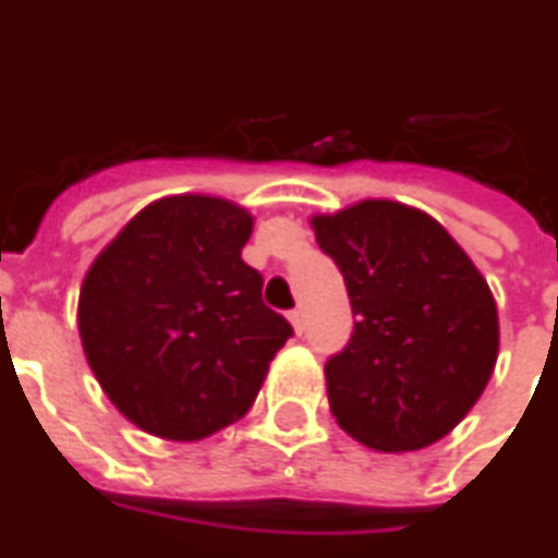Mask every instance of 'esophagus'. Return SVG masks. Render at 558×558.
I'll return each instance as SVG.
<instances>
[{
  "label": "esophagus",
  "instance_id": "esophagus-1",
  "mask_svg": "<svg viewBox=\"0 0 558 558\" xmlns=\"http://www.w3.org/2000/svg\"><path fill=\"white\" fill-rule=\"evenodd\" d=\"M289 322H292V327H295L298 336L304 333V313H301V310H292V313H289Z\"/></svg>",
  "mask_w": 558,
  "mask_h": 558
}]
</instances>
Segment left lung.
<instances>
[{
    "instance_id": "obj_1",
    "label": "left lung",
    "mask_w": 558,
    "mask_h": 558,
    "mask_svg": "<svg viewBox=\"0 0 558 558\" xmlns=\"http://www.w3.org/2000/svg\"><path fill=\"white\" fill-rule=\"evenodd\" d=\"M313 231L356 316L348 345L325 365L339 427L386 453L448 436L497 363L486 278L433 216L407 204L360 202L313 216Z\"/></svg>"
}]
</instances>
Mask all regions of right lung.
I'll use <instances>...</instances> for the list:
<instances>
[{
  "instance_id": "right-lung-1",
  "label": "right lung",
  "mask_w": 558,
  "mask_h": 558,
  "mask_svg": "<svg viewBox=\"0 0 558 558\" xmlns=\"http://www.w3.org/2000/svg\"><path fill=\"white\" fill-rule=\"evenodd\" d=\"M254 219L213 195L148 204L93 260L81 345L113 407L140 430L198 441L240 421L292 336L242 260Z\"/></svg>"
}]
</instances>
